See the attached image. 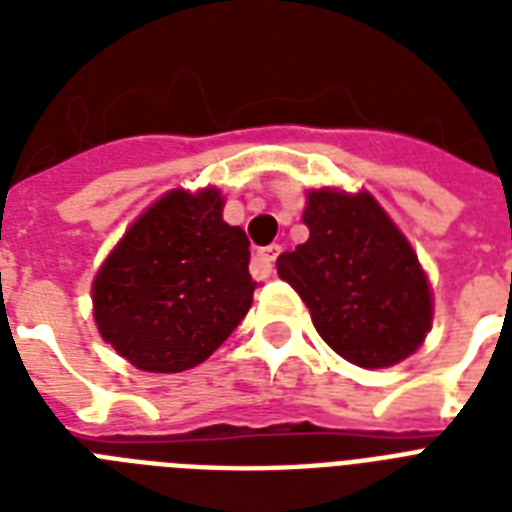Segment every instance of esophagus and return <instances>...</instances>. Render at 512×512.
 Returning a JSON list of instances; mask_svg holds the SVG:
<instances>
[{
    "label": "esophagus",
    "instance_id": "obj_1",
    "mask_svg": "<svg viewBox=\"0 0 512 512\" xmlns=\"http://www.w3.org/2000/svg\"><path fill=\"white\" fill-rule=\"evenodd\" d=\"M281 247L279 244H271V247H263V249H257L255 257H252V273L255 276H271L273 271V263H276V257H279Z\"/></svg>",
    "mask_w": 512,
    "mask_h": 512
}]
</instances>
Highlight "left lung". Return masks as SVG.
<instances>
[{
  "mask_svg": "<svg viewBox=\"0 0 512 512\" xmlns=\"http://www.w3.org/2000/svg\"><path fill=\"white\" fill-rule=\"evenodd\" d=\"M303 223L311 236L276 268L324 342L366 369L412 356L433 319L428 279L380 204L369 193L313 191Z\"/></svg>",
  "mask_w": 512,
  "mask_h": 512,
  "instance_id": "1",
  "label": "left lung"
}]
</instances>
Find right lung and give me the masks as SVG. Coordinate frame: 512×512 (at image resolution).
<instances>
[{
	"mask_svg": "<svg viewBox=\"0 0 512 512\" xmlns=\"http://www.w3.org/2000/svg\"><path fill=\"white\" fill-rule=\"evenodd\" d=\"M247 233L223 220L220 193L172 191L132 225L92 284L103 340L143 372L207 361L247 316Z\"/></svg>",
	"mask_w": 512,
	"mask_h": 512,
	"instance_id": "1",
	"label": "right lung"
}]
</instances>
